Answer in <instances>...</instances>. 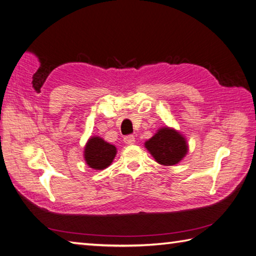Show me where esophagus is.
<instances>
[{
	"instance_id": "esophagus-1",
	"label": "esophagus",
	"mask_w": 256,
	"mask_h": 256,
	"mask_svg": "<svg viewBox=\"0 0 256 256\" xmlns=\"http://www.w3.org/2000/svg\"><path fill=\"white\" fill-rule=\"evenodd\" d=\"M124 143L125 144H134L136 143V138H134V136H126L124 138Z\"/></svg>"
}]
</instances>
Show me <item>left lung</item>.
<instances>
[{
	"label": "left lung",
	"mask_w": 256,
	"mask_h": 256,
	"mask_svg": "<svg viewBox=\"0 0 256 256\" xmlns=\"http://www.w3.org/2000/svg\"><path fill=\"white\" fill-rule=\"evenodd\" d=\"M148 151L162 166H174L188 152V144L184 136L171 128H161L144 143Z\"/></svg>",
	"instance_id": "8db88e82"
}]
</instances>
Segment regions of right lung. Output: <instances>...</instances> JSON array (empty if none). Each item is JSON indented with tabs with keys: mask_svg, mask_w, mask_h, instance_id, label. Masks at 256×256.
<instances>
[{
	"mask_svg": "<svg viewBox=\"0 0 256 256\" xmlns=\"http://www.w3.org/2000/svg\"><path fill=\"white\" fill-rule=\"evenodd\" d=\"M116 148L100 136H92L87 141L84 158L88 166L95 170H103L112 164L116 156Z\"/></svg>",
	"mask_w": 256,
	"mask_h": 256,
	"instance_id": "right-lung-1",
	"label": "right lung"
}]
</instances>
